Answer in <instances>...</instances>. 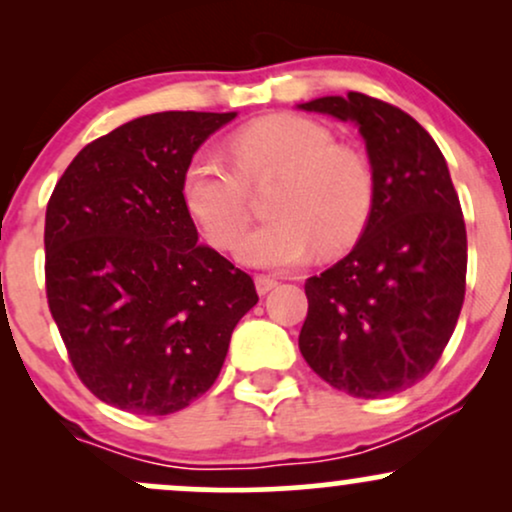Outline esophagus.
I'll return each mask as SVG.
<instances>
[{
  "label": "esophagus",
  "mask_w": 512,
  "mask_h": 512,
  "mask_svg": "<svg viewBox=\"0 0 512 512\" xmlns=\"http://www.w3.org/2000/svg\"><path fill=\"white\" fill-rule=\"evenodd\" d=\"M276 284H279V281L272 279V276H264V274L255 276V289H257V293H260V296H264V293L272 291Z\"/></svg>",
  "instance_id": "esophagus-1"
}]
</instances>
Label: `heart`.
I'll list each match as a JSON object with an SVG mask.
<instances>
[{
	"label": "heart",
	"mask_w": 512,
	"mask_h": 512,
	"mask_svg": "<svg viewBox=\"0 0 512 512\" xmlns=\"http://www.w3.org/2000/svg\"><path fill=\"white\" fill-rule=\"evenodd\" d=\"M236 168L199 154L182 173V204L214 248L231 250L250 221V186L281 175L272 199L274 221L240 243L250 267H296L322 252L356 243L370 219L375 180L368 158L334 144L332 132L303 115H267L231 137Z\"/></svg>",
	"instance_id": "b5f03b06"
}]
</instances>
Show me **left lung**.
<instances>
[{
    "mask_svg": "<svg viewBox=\"0 0 512 512\" xmlns=\"http://www.w3.org/2000/svg\"><path fill=\"white\" fill-rule=\"evenodd\" d=\"M298 108L356 122L375 180L356 248L305 281L298 346L346 395H395L431 373L462 310L467 231L448 163L414 117L366 93Z\"/></svg>",
    "mask_w": 512,
    "mask_h": 512,
    "instance_id": "1",
    "label": "left lung"
}]
</instances>
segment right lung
Returning a JSON list of instances; mask_svg holds the SVG:
<instances>
[{"mask_svg": "<svg viewBox=\"0 0 512 512\" xmlns=\"http://www.w3.org/2000/svg\"><path fill=\"white\" fill-rule=\"evenodd\" d=\"M236 113L168 110L86 144L45 214V289L69 361L101 402L166 416L219 378L252 279L197 243L180 182Z\"/></svg>", "mask_w": 512, "mask_h": 512, "instance_id": "1", "label": "right lung"}]
</instances>
